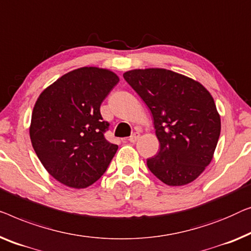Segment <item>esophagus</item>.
Segmentation results:
<instances>
[{"label":"esophagus","mask_w":251,"mask_h":251,"mask_svg":"<svg viewBox=\"0 0 251 251\" xmlns=\"http://www.w3.org/2000/svg\"><path fill=\"white\" fill-rule=\"evenodd\" d=\"M139 137H140V134H139V133H138V132H134L133 134H131V136L129 137V141H130V143L134 144L138 139H139Z\"/></svg>","instance_id":"esophagus-1"}]
</instances>
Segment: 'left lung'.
<instances>
[{
    "mask_svg": "<svg viewBox=\"0 0 251 251\" xmlns=\"http://www.w3.org/2000/svg\"><path fill=\"white\" fill-rule=\"evenodd\" d=\"M150 108L159 151L147 159L154 176L168 186L197 179L212 161L221 133L214 100L201 82L166 69L123 74Z\"/></svg>",
    "mask_w": 251,
    "mask_h": 251,
    "instance_id": "left-lung-1",
    "label": "left lung"
}]
</instances>
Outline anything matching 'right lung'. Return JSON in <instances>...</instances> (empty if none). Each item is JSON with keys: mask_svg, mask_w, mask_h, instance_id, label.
I'll return each mask as SVG.
<instances>
[{"mask_svg": "<svg viewBox=\"0 0 251 251\" xmlns=\"http://www.w3.org/2000/svg\"><path fill=\"white\" fill-rule=\"evenodd\" d=\"M118 82L107 69L83 67L57 79L36 100L31 145L47 172L64 186H92L114 157L118 145L105 139L110 123L100 107Z\"/></svg>", "mask_w": 251, "mask_h": 251, "instance_id": "1", "label": "right lung"}]
</instances>
